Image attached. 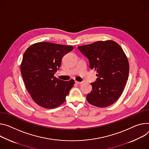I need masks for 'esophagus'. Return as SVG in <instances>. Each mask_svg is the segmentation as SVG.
Wrapping results in <instances>:
<instances>
[{
  "instance_id": "1",
  "label": "esophagus",
  "mask_w": 149,
  "mask_h": 149,
  "mask_svg": "<svg viewBox=\"0 0 149 149\" xmlns=\"http://www.w3.org/2000/svg\"><path fill=\"white\" fill-rule=\"evenodd\" d=\"M75 83L77 84H81L83 83V82H79V81H75Z\"/></svg>"
}]
</instances>
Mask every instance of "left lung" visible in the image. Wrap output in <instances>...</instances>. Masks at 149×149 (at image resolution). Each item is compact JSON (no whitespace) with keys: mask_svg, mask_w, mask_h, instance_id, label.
I'll use <instances>...</instances> for the list:
<instances>
[{"mask_svg":"<svg viewBox=\"0 0 149 149\" xmlns=\"http://www.w3.org/2000/svg\"><path fill=\"white\" fill-rule=\"evenodd\" d=\"M78 49L89 61L91 70L97 71L96 81L87 95L91 104L104 107L114 103L124 89L129 74V63L122 47L112 40L99 41L81 46Z\"/></svg>","mask_w":149,"mask_h":149,"instance_id":"1","label":"left lung"}]
</instances>
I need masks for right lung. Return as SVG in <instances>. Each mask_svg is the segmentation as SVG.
I'll return each mask as SVG.
<instances>
[{
  "mask_svg": "<svg viewBox=\"0 0 149 149\" xmlns=\"http://www.w3.org/2000/svg\"><path fill=\"white\" fill-rule=\"evenodd\" d=\"M74 47L49 42L32 45L25 52L21 72L25 85L33 100L48 109L62 104L74 84L54 77L59 70L62 58Z\"/></svg>",
  "mask_w": 149,
  "mask_h": 149,
  "instance_id": "1",
  "label": "right lung"
}]
</instances>
